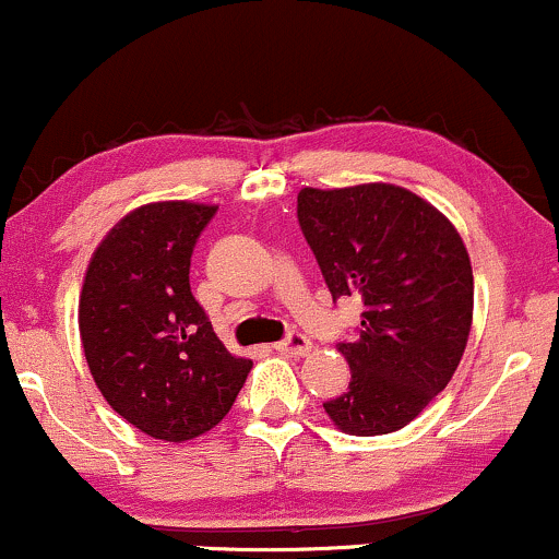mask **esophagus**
<instances>
[{
    "mask_svg": "<svg viewBox=\"0 0 559 559\" xmlns=\"http://www.w3.org/2000/svg\"><path fill=\"white\" fill-rule=\"evenodd\" d=\"M275 349H278L281 355L301 357V355H307V352L312 349V342H310V338L305 336V333L294 331V333H288V336L284 338V342H278V344H275Z\"/></svg>",
    "mask_w": 559,
    "mask_h": 559,
    "instance_id": "34e87169",
    "label": "esophagus"
}]
</instances>
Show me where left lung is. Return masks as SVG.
<instances>
[{
    "label": "left lung",
    "mask_w": 559,
    "mask_h": 559,
    "mask_svg": "<svg viewBox=\"0 0 559 559\" xmlns=\"http://www.w3.org/2000/svg\"><path fill=\"white\" fill-rule=\"evenodd\" d=\"M299 228L333 301L362 299L355 342H338L349 389L323 402L352 436L400 431L447 386L473 320V271L439 210L391 183L301 189Z\"/></svg>",
    "instance_id": "left-lung-1"
}]
</instances>
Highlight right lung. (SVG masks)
<instances>
[{"label":"right lung","instance_id":"right-lung-1","mask_svg":"<svg viewBox=\"0 0 559 559\" xmlns=\"http://www.w3.org/2000/svg\"><path fill=\"white\" fill-rule=\"evenodd\" d=\"M215 213L194 202L133 210L96 247L83 281L79 329L94 383L152 439L181 444L215 428L252 370L191 294V254Z\"/></svg>","mask_w":559,"mask_h":559}]
</instances>
